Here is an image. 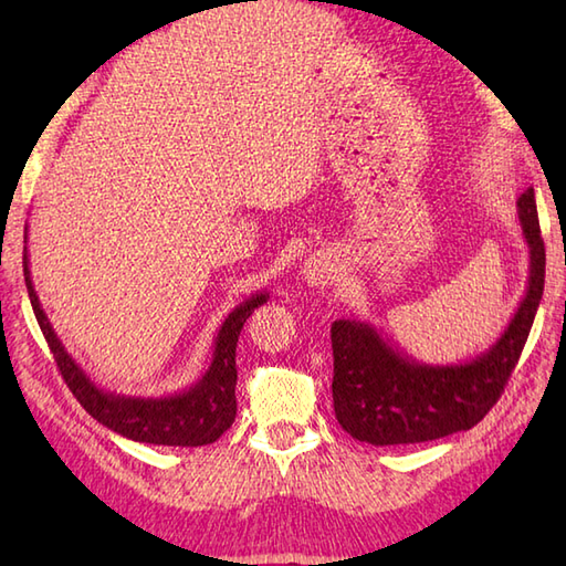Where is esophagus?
Returning <instances> with one entry per match:
<instances>
[{
  "mask_svg": "<svg viewBox=\"0 0 566 566\" xmlns=\"http://www.w3.org/2000/svg\"><path fill=\"white\" fill-rule=\"evenodd\" d=\"M335 276H338V268L326 258H311L304 264V280L311 286H328L335 282Z\"/></svg>",
  "mask_w": 566,
  "mask_h": 566,
  "instance_id": "obj_1",
  "label": "esophagus"
}]
</instances>
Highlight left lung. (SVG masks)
<instances>
[{"instance_id":"8db88e82","label":"left lung","mask_w":566,"mask_h":566,"mask_svg":"<svg viewBox=\"0 0 566 566\" xmlns=\"http://www.w3.org/2000/svg\"><path fill=\"white\" fill-rule=\"evenodd\" d=\"M515 207L531 252V274L509 328L486 353L460 365H426L396 350L371 323H333V408L355 440L379 448L438 440L474 428L499 401L545 290V243L533 187L523 191Z\"/></svg>"}]
</instances>
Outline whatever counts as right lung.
<instances>
[{
	"label": "right lung",
	"instance_id": "1",
	"mask_svg": "<svg viewBox=\"0 0 566 566\" xmlns=\"http://www.w3.org/2000/svg\"><path fill=\"white\" fill-rule=\"evenodd\" d=\"M27 243V238H23ZM23 280H27L29 298L33 306L35 321L45 335L48 347L55 357L70 391L84 406L92 418H97L102 426L118 432L128 440L150 442V444H172V448H199L219 440L235 420V345L238 335L243 331V323L250 318L252 311L268 302V292H258L248 296L243 304H238L221 323L219 333L213 338V359L201 379L191 384L189 389L160 396V399H143V396H124L114 391H104L97 387L72 355L60 343L51 321L39 302V294L33 290L31 270H29V250L23 248Z\"/></svg>",
	"mask_w": 566,
	"mask_h": 566
}]
</instances>
